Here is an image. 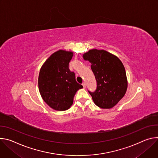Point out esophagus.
Returning a JSON list of instances; mask_svg holds the SVG:
<instances>
[{"label": "esophagus", "mask_w": 158, "mask_h": 158, "mask_svg": "<svg viewBox=\"0 0 158 158\" xmlns=\"http://www.w3.org/2000/svg\"><path fill=\"white\" fill-rule=\"evenodd\" d=\"M82 85H83V89H85V88H86V84H85V82H83V83H82Z\"/></svg>", "instance_id": "esophagus-1"}]
</instances>
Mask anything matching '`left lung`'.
<instances>
[{"instance_id": "obj_1", "label": "left lung", "mask_w": 158, "mask_h": 158, "mask_svg": "<svg viewBox=\"0 0 158 158\" xmlns=\"http://www.w3.org/2000/svg\"><path fill=\"white\" fill-rule=\"evenodd\" d=\"M85 60L91 63L97 81L95 92L89 91L97 106L111 109L122 98L127 89L125 68L115 55L105 50L92 49L83 54Z\"/></svg>"}]
</instances>
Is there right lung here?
I'll return each instance as SVG.
<instances>
[{
	"label": "right lung",
	"mask_w": 158,
	"mask_h": 158,
	"mask_svg": "<svg viewBox=\"0 0 158 158\" xmlns=\"http://www.w3.org/2000/svg\"><path fill=\"white\" fill-rule=\"evenodd\" d=\"M72 51L59 50L52 54L41 68L38 86L43 100L55 110L64 111L72 106L76 92L83 88L69 69Z\"/></svg>",
	"instance_id": "obj_1"
}]
</instances>
